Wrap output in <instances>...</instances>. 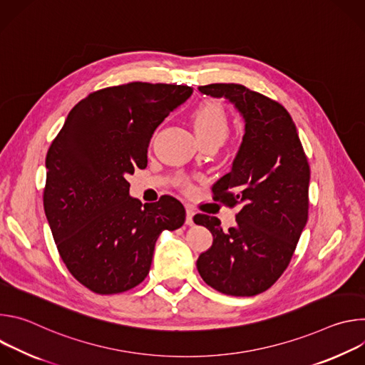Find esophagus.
<instances>
[{"mask_svg": "<svg viewBox=\"0 0 365 365\" xmlns=\"http://www.w3.org/2000/svg\"><path fill=\"white\" fill-rule=\"evenodd\" d=\"M193 215H195L193 207L187 206L186 207V225H193Z\"/></svg>", "mask_w": 365, "mask_h": 365, "instance_id": "34e87169", "label": "esophagus"}]
</instances>
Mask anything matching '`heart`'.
Returning <instances> with one entry per match:
<instances>
[{"label":"heart","mask_w":365,"mask_h":365,"mask_svg":"<svg viewBox=\"0 0 365 365\" xmlns=\"http://www.w3.org/2000/svg\"><path fill=\"white\" fill-rule=\"evenodd\" d=\"M193 127L197 138L202 141L220 138L225 140L230 133V118L225 108L214 99H206L192 111ZM185 186L189 185L185 182Z\"/></svg>","instance_id":"b5f03b06"}]
</instances>
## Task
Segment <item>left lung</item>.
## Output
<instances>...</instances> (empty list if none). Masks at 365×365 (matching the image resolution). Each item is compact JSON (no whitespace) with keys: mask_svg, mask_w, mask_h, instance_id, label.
Masks as SVG:
<instances>
[{"mask_svg":"<svg viewBox=\"0 0 365 365\" xmlns=\"http://www.w3.org/2000/svg\"><path fill=\"white\" fill-rule=\"evenodd\" d=\"M199 91L225 98L245 123L230 173L212 187L214 199L241 205L237 225L224 231L215 217L193 221L214 235L196 262L203 282L231 296L266 292L287 269L307 221L310 169L296 125L279 102L238 83Z\"/></svg>","mask_w":365,"mask_h":365,"instance_id":"left-lung-1","label":"left lung"}]
</instances>
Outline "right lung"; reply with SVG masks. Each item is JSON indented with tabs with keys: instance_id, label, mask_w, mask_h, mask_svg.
Masks as SVG:
<instances>
[{
	"instance_id": "obj_1",
	"label": "right lung",
	"mask_w": 365,
	"mask_h": 365,
	"mask_svg": "<svg viewBox=\"0 0 365 365\" xmlns=\"http://www.w3.org/2000/svg\"><path fill=\"white\" fill-rule=\"evenodd\" d=\"M193 89L130 82L89 93L46 155L44 212L71 274L98 294L127 292L148 274L162 231L183 225L173 196L143 203L127 176L145 169L150 138Z\"/></svg>"
}]
</instances>
